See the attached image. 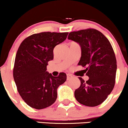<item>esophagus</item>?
I'll return each mask as SVG.
<instances>
[{
    "label": "esophagus",
    "instance_id": "esophagus-1",
    "mask_svg": "<svg viewBox=\"0 0 128 128\" xmlns=\"http://www.w3.org/2000/svg\"><path fill=\"white\" fill-rule=\"evenodd\" d=\"M66 76H67V80H69L70 79V78H72V75H70V74H66Z\"/></svg>",
    "mask_w": 128,
    "mask_h": 128
}]
</instances>
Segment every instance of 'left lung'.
Returning a JSON list of instances; mask_svg holds the SVG:
<instances>
[{
  "label": "left lung",
  "instance_id": "1",
  "mask_svg": "<svg viewBox=\"0 0 128 128\" xmlns=\"http://www.w3.org/2000/svg\"><path fill=\"white\" fill-rule=\"evenodd\" d=\"M68 40L76 42L81 48L78 65L87 66L85 82L82 78L80 86L74 97L80 104L88 106L101 104L112 91L117 69L116 60L108 40L97 30L89 28L69 33Z\"/></svg>",
  "mask_w": 128,
  "mask_h": 128
}]
</instances>
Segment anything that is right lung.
Instances as JSON below:
<instances>
[{
  "instance_id": "1",
  "label": "right lung",
  "mask_w": 128,
  "mask_h": 128,
  "mask_svg": "<svg viewBox=\"0 0 128 128\" xmlns=\"http://www.w3.org/2000/svg\"><path fill=\"white\" fill-rule=\"evenodd\" d=\"M68 32H43L26 38L16 56L13 78L17 90L28 106L36 110L50 106L57 98V89L66 80L60 73L53 76L46 71L54 59V49L66 39Z\"/></svg>"
}]
</instances>
